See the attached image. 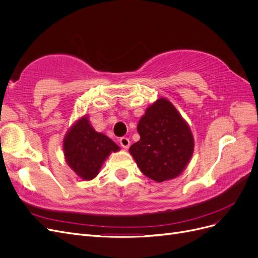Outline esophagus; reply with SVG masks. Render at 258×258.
Returning <instances> with one entry per match:
<instances>
[{
	"label": "esophagus",
	"instance_id": "obj_1",
	"mask_svg": "<svg viewBox=\"0 0 258 258\" xmlns=\"http://www.w3.org/2000/svg\"><path fill=\"white\" fill-rule=\"evenodd\" d=\"M119 143H120V145H121L123 148H128V147H129V145H130L129 139H128V138H126V137H122V138H120V139H119Z\"/></svg>",
	"mask_w": 258,
	"mask_h": 258
}]
</instances>
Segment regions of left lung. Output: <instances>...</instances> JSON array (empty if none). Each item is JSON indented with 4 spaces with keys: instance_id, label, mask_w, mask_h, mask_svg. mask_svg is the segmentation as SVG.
<instances>
[{
    "instance_id": "8db88e82",
    "label": "left lung",
    "mask_w": 258,
    "mask_h": 258,
    "mask_svg": "<svg viewBox=\"0 0 258 258\" xmlns=\"http://www.w3.org/2000/svg\"><path fill=\"white\" fill-rule=\"evenodd\" d=\"M138 132L141 138L129 151L144 175L163 182L182 172L192 155L194 139L171 102L159 99L148 107Z\"/></svg>"
}]
</instances>
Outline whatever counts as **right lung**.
Returning <instances> with one entry per match:
<instances>
[{
	"label": "right lung",
	"mask_w": 258,
	"mask_h": 258,
	"mask_svg": "<svg viewBox=\"0 0 258 258\" xmlns=\"http://www.w3.org/2000/svg\"><path fill=\"white\" fill-rule=\"evenodd\" d=\"M63 150L74 172L84 179H91L99 173L107 156L119 147L110 138L93 130L84 116L67 134Z\"/></svg>",
	"instance_id": "right-lung-1"
}]
</instances>
